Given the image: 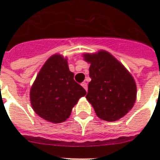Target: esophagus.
Here are the masks:
<instances>
[{"label": "esophagus", "instance_id": "34e87169", "mask_svg": "<svg viewBox=\"0 0 160 160\" xmlns=\"http://www.w3.org/2000/svg\"><path fill=\"white\" fill-rule=\"evenodd\" d=\"M81 85H82V87L84 88L86 91H87V84H86L85 82H83L82 84H81Z\"/></svg>", "mask_w": 160, "mask_h": 160}]
</instances>
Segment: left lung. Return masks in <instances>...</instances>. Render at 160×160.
<instances>
[{"mask_svg":"<svg viewBox=\"0 0 160 160\" xmlns=\"http://www.w3.org/2000/svg\"><path fill=\"white\" fill-rule=\"evenodd\" d=\"M90 63L86 99L97 116L106 121H115L134 106L136 85L129 71L115 58L105 51L84 55Z\"/></svg>","mask_w":160,"mask_h":160,"instance_id":"1","label":"left lung"}]
</instances>
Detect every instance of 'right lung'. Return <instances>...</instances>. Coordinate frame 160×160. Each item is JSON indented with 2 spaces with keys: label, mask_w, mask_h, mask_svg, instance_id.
<instances>
[{
  "label": "right lung",
  "mask_w": 160,
  "mask_h": 160,
  "mask_svg": "<svg viewBox=\"0 0 160 160\" xmlns=\"http://www.w3.org/2000/svg\"><path fill=\"white\" fill-rule=\"evenodd\" d=\"M85 95V89L74 80L67 60L54 55L36 76L30 97L39 116L52 123H61L70 117L74 105Z\"/></svg>",
  "instance_id": "add662e5"
}]
</instances>
